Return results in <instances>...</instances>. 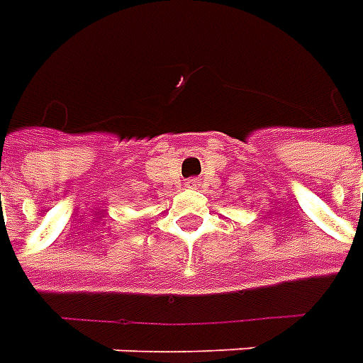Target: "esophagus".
<instances>
[{
  "label": "esophagus",
  "mask_w": 363,
  "mask_h": 363,
  "mask_svg": "<svg viewBox=\"0 0 363 363\" xmlns=\"http://www.w3.org/2000/svg\"><path fill=\"white\" fill-rule=\"evenodd\" d=\"M186 184H189V186H196V181H194V179H190V181L186 182Z\"/></svg>",
  "instance_id": "obj_1"
}]
</instances>
